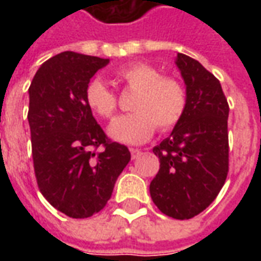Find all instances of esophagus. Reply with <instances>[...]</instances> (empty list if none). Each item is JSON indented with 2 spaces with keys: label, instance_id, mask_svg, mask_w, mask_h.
<instances>
[{
  "label": "esophagus",
  "instance_id": "obj_1",
  "mask_svg": "<svg viewBox=\"0 0 261 261\" xmlns=\"http://www.w3.org/2000/svg\"><path fill=\"white\" fill-rule=\"evenodd\" d=\"M130 152H131V158L137 159L140 155L142 153L141 149H138V148H130Z\"/></svg>",
  "mask_w": 261,
  "mask_h": 261
}]
</instances>
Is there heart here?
Returning <instances> with one entry per match:
<instances>
[{
  "instance_id": "b5f03b06",
  "label": "heart",
  "mask_w": 261,
  "mask_h": 261,
  "mask_svg": "<svg viewBox=\"0 0 261 261\" xmlns=\"http://www.w3.org/2000/svg\"><path fill=\"white\" fill-rule=\"evenodd\" d=\"M116 84L136 92L131 112L120 116L109 125V136L124 144H141L159 131L175 128L185 116L187 95L179 80L162 75L156 67L136 61L114 71ZM85 103L102 119H112L117 109V97L100 80L91 81L85 89Z\"/></svg>"
}]
</instances>
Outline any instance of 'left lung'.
<instances>
[{
  "label": "left lung",
  "mask_w": 261,
  "mask_h": 261,
  "mask_svg": "<svg viewBox=\"0 0 261 261\" xmlns=\"http://www.w3.org/2000/svg\"><path fill=\"white\" fill-rule=\"evenodd\" d=\"M186 84L185 116L153 153L159 170L149 185L155 205L168 217L190 219L217 198L229 170V105L219 81L197 60L177 54Z\"/></svg>",
  "instance_id": "obj_1"
}]
</instances>
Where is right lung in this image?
<instances>
[{"instance_id": "obj_1", "label": "right lung", "mask_w": 261, "mask_h": 261, "mask_svg": "<svg viewBox=\"0 0 261 261\" xmlns=\"http://www.w3.org/2000/svg\"><path fill=\"white\" fill-rule=\"evenodd\" d=\"M108 63L64 51L43 63L29 86L37 186L71 218H88L103 210L131 158L128 148L108 138L85 103L89 81Z\"/></svg>"}]
</instances>
